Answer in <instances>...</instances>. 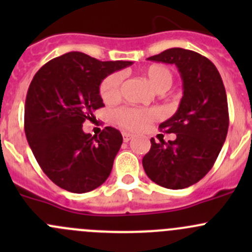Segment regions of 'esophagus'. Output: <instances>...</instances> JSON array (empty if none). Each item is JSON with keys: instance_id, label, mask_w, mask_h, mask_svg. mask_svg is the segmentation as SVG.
<instances>
[{"instance_id": "1", "label": "esophagus", "mask_w": 252, "mask_h": 252, "mask_svg": "<svg viewBox=\"0 0 252 252\" xmlns=\"http://www.w3.org/2000/svg\"><path fill=\"white\" fill-rule=\"evenodd\" d=\"M131 139H133V135H131V134H129V133H123V140H124V142L130 141Z\"/></svg>"}]
</instances>
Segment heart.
<instances>
[{"label":"heart","mask_w":252,"mask_h":252,"mask_svg":"<svg viewBox=\"0 0 252 252\" xmlns=\"http://www.w3.org/2000/svg\"><path fill=\"white\" fill-rule=\"evenodd\" d=\"M140 73L157 93H166L171 89L174 80L172 70L161 63H152L142 68ZM122 80L123 77L121 73H113L102 81L100 95L106 103H113L119 100ZM158 116L159 112L155 108L142 110L136 107H123L114 113V121L126 130L141 131L146 128L147 124L158 118Z\"/></svg>","instance_id":"heart-1"}]
</instances>
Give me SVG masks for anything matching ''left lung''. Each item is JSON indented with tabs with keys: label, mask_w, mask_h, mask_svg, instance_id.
Masks as SVG:
<instances>
[{
	"label": "left lung",
	"mask_w": 252,
	"mask_h": 252,
	"mask_svg": "<svg viewBox=\"0 0 252 252\" xmlns=\"http://www.w3.org/2000/svg\"><path fill=\"white\" fill-rule=\"evenodd\" d=\"M177 65L184 95L178 111L159 124L173 141L151 139L142 158L147 177L167 189H184L210 172L227 138L229 126L227 94L216 65L205 56L174 47L149 57Z\"/></svg>",
	"instance_id": "left-lung-1"
}]
</instances>
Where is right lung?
<instances>
[{
    "label": "right lung",
    "instance_id": "right-lung-1",
    "mask_svg": "<svg viewBox=\"0 0 252 252\" xmlns=\"http://www.w3.org/2000/svg\"><path fill=\"white\" fill-rule=\"evenodd\" d=\"M130 64L68 52L42 65L32 78L25 98V135L44 173L62 189L83 194L110 175L123 142L121 131L105 126L100 135L91 136L84 133L83 123L105 106L101 81Z\"/></svg>",
    "mask_w": 252,
    "mask_h": 252
}]
</instances>
